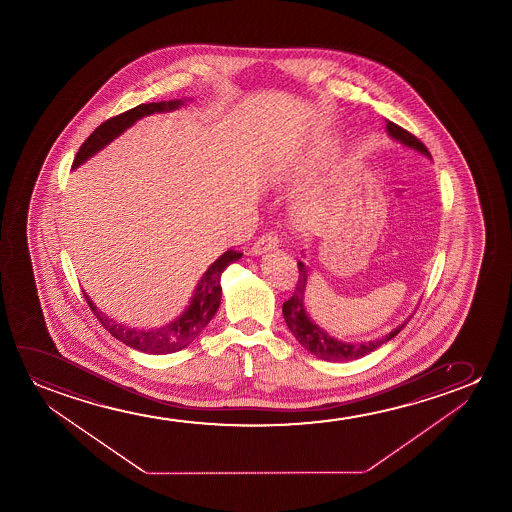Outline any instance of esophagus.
Segmentation results:
<instances>
[{
    "instance_id": "34e87169",
    "label": "esophagus",
    "mask_w": 512,
    "mask_h": 512,
    "mask_svg": "<svg viewBox=\"0 0 512 512\" xmlns=\"http://www.w3.org/2000/svg\"><path fill=\"white\" fill-rule=\"evenodd\" d=\"M278 246V238L274 234H264L262 238L257 239L252 246L253 255H262V253L269 252Z\"/></svg>"
}]
</instances>
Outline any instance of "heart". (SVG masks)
I'll list each match as a JSON object with an SVG mask.
<instances>
[{
    "label": "heart",
    "instance_id": "obj_1",
    "mask_svg": "<svg viewBox=\"0 0 512 512\" xmlns=\"http://www.w3.org/2000/svg\"><path fill=\"white\" fill-rule=\"evenodd\" d=\"M327 162V154L322 150H308L306 154L295 157L280 169V180L283 182H295L299 178L311 175L316 169L322 168ZM294 222L302 229H313L322 222L325 217L323 203L316 196H306L299 199L294 206Z\"/></svg>",
    "mask_w": 512,
    "mask_h": 512
}]
</instances>
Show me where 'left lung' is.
I'll use <instances>...</instances> for the list:
<instances>
[{"mask_svg":"<svg viewBox=\"0 0 512 512\" xmlns=\"http://www.w3.org/2000/svg\"><path fill=\"white\" fill-rule=\"evenodd\" d=\"M386 131L392 140L399 141L404 147L413 148L420 154L430 157L427 147L421 143L416 136L407 133L406 129L393 124L390 120H386ZM299 267V281L295 285L294 295L283 302V316L290 332L294 334L295 339L302 344V348H306L309 353H313L322 360L327 362H346V360H357V358L369 355L371 351L379 348L381 344L388 343L390 339L397 336L400 330L406 327V322L399 325L397 329L388 332L386 336H381L374 341L367 343H346L337 337L330 336L327 330L322 329L318 323L311 320V316L304 306V297H306V285H308V267L304 262H297Z\"/></svg>","mask_w":512,"mask_h":512,"instance_id":"1","label":"left lung"}]
</instances>
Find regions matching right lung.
Returning a JSON list of instances; mask_svg holds the SVG:
<instances>
[{
  "label": "right lung",
  "mask_w": 512,
  "mask_h": 512,
  "mask_svg": "<svg viewBox=\"0 0 512 512\" xmlns=\"http://www.w3.org/2000/svg\"><path fill=\"white\" fill-rule=\"evenodd\" d=\"M187 98L171 99V101H161V103H148V105H138L120 113L117 117L106 120L101 126L96 127V131L84 141V145L77 152V157L73 161V169L82 166L85 161H89L92 155L98 154L106 145H110L115 138L126 129L134 126L138 120L148 117L152 113L173 112L185 105ZM243 253L227 250L222 253L210 267L208 271L201 276L194 288V295L190 297L189 306L185 308L182 315L175 318L173 322L154 327V329H136L129 327L126 323L117 322L110 316L105 315L101 309L96 308V304L85 294V301L91 306L92 313L98 318L99 323L105 327L115 339L120 343L126 344L133 350L150 353V355H168L175 351L187 348L194 339H196L206 325L211 322L215 316L222 301V285L220 278L225 271V267L231 266L232 262L241 259Z\"/></svg>",
  "instance_id": "add662e5"
}]
</instances>
